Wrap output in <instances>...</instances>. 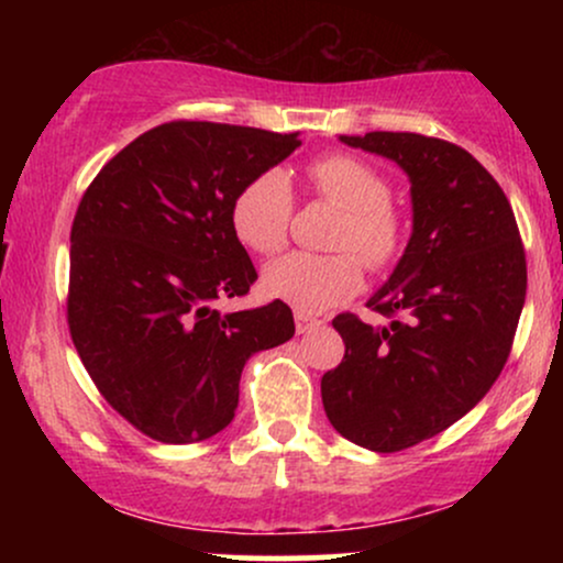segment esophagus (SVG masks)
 <instances>
[{
  "label": "esophagus",
  "instance_id": "34e87169",
  "mask_svg": "<svg viewBox=\"0 0 563 563\" xmlns=\"http://www.w3.org/2000/svg\"><path fill=\"white\" fill-rule=\"evenodd\" d=\"M294 320H296V331L299 333H309V331H314V328L322 325L320 318H314V314H309V312H299V309H296Z\"/></svg>",
  "mask_w": 563,
  "mask_h": 563
}]
</instances>
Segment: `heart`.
Segmentation results:
<instances>
[{
    "instance_id": "heart-1",
    "label": "heart",
    "mask_w": 563,
    "mask_h": 563,
    "mask_svg": "<svg viewBox=\"0 0 563 563\" xmlns=\"http://www.w3.org/2000/svg\"><path fill=\"white\" fill-rule=\"evenodd\" d=\"M307 179L318 196L344 209L335 232L339 249L357 250L376 269L394 260L399 249V219L389 203V183L371 164L333 153L312 161ZM290 211L294 192L286 174L264 172L232 200V232L254 254H275L286 243ZM356 255L351 251L325 256L296 251L264 267L262 288L299 312H325L363 286V262Z\"/></svg>"
}]
</instances>
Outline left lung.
Wrapping results in <instances>:
<instances>
[{
	"label": "left lung",
	"instance_id": "left-lung-1",
	"mask_svg": "<svg viewBox=\"0 0 563 563\" xmlns=\"http://www.w3.org/2000/svg\"><path fill=\"white\" fill-rule=\"evenodd\" d=\"M407 174L412 232L367 325L339 314L344 360L320 380L341 437L399 452L461 421L506 365L527 296V262L506 192L463 147L412 132L339 134Z\"/></svg>",
	"mask_w": 563,
	"mask_h": 563
}]
</instances>
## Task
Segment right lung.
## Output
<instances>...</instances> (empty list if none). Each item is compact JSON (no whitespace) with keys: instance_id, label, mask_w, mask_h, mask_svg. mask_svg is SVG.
I'll use <instances>...</instances> for the list:
<instances>
[{"instance_id":"add662e5","label":"right lung","mask_w":563,"mask_h":563,"mask_svg":"<svg viewBox=\"0 0 563 563\" xmlns=\"http://www.w3.org/2000/svg\"><path fill=\"white\" fill-rule=\"evenodd\" d=\"M299 145V132L172 121L129 142L84 192L70 228V339L142 434H219L235 418L245 360L294 335L280 299L243 312L217 301L256 280L232 200Z\"/></svg>"}]
</instances>
